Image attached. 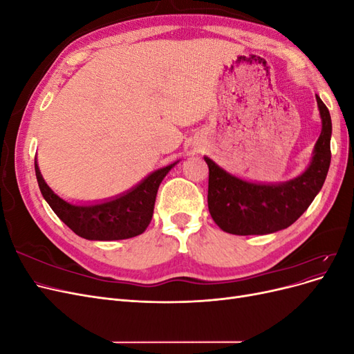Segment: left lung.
<instances>
[{"label": "left lung", "mask_w": 354, "mask_h": 354, "mask_svg": "<svg viewBox=\"0 0 354 354\" xmlns=\"http://www.w3.org/2000/svg\"><path fill=\"white\" fill-rule=\"evenodd\" d=\"M322 118L312 162L301 176L279 185H260L234 177L209 158L208 209L217 226L232 234H267L291 226L322 189L330 164L332 122L325 103L316 95Z\"/></svg>", "instance_id": "obj_1"}]
</instances>
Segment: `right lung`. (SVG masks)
<instances>
[{
	"mask_svg": "<svg viewBox=\"0 0 354 354\" xmlns=\"http://www.w3.org/2000/svg\"><path fill=\"white\" fill-rule=\"evenodd\" d=\"M177 162L156 169L127 194L94 205H72L53 192L41 176L35 160V174L42 196L66 226L88 241H118L142 234L153 216L160 181Z\"/></svg>",
	"mask_w": 354,
	"mask_h": 354,
	"instance_id": "obj_1",
	"label": "right lung"
}]
</instances>
